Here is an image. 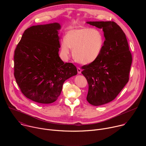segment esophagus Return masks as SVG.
I'll return each mask as SVG.
<instances>
[{"label": "esophagus", "mask_w": 146, "mask_h": 146, "mask_svg": "<svg viewBox=\"0 0 146 146\" xmlns=\"http://www.w3.org/2000/svg\"><path fill=\"white\" fill-rule=\"evenodd\" d=\"M77 72H78V74H81V69L78 67V68H77Z\"/></svg>", "instance_id": "esophagus-1"}]
</instances>
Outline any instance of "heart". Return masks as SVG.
<instances>
[{
	"instance_id": "1",
	"label": "heart",
	"mask_w": 146,
	"mask_h": 146,
	"mask_svg": "<svg viewBox=\"0 0 146 146\" xmlns=\"http://www.w3.org/2000/svg\"><path fill=\"white\" fill-rule=\"evenodd\" d=\"M105 39L100 31L91 28L71 29L61 43V54L67 58L72 50V56L81 64L93 63L100 56Z\"/></svg>"
}]
</instances>
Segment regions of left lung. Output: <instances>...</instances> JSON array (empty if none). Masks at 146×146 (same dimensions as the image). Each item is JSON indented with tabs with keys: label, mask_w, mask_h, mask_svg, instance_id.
Here are the masks:
<instances>
[{
	"label": "left lung",
	"mask_w": 146,
	"mask_h": 146,
	"mask_svg": "<svg viewBox=\"0 0 146 146\" xmlns=\"http://www.w3.org/2000/svg\"><path fill=\"white\" fill-rule=\"evenodd\" d=\"M102 29L105 43L99 58L81 67L88 83L87 101L100 106L113 100L129 80L132 54L128 41L120 27L113 21H89Z\"/></svg>",
	"instance_id": "1"
}]
</instances>
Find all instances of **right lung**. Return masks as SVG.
I'll use <instances>...</instances> for the list:
<instances>
[{
	"mask_svg": "<svg viewBox=\"0 0 146 146\" xmlns=\"http://www.w3.org/2000/svg\"><path fill=\"white\" fill-rule=\"evenodd\" d=\"M59 23L32 26L25 31L14 51V77L22 93L41 104L56 101L64 82L77 74L59 56Z\"/></svg>",
	"mask_w": 146,
	"mask_h": 146,
	"instance_id": "obj_1",
	"label": "right lung"
}]
</instances>
